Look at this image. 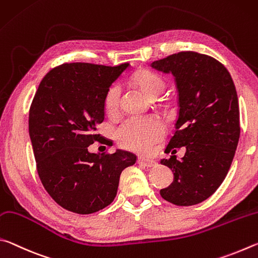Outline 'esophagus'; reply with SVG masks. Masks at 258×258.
<instances>
[{"instance_id":"34e87169","label":"esophagus","mask_w":258,"mask_h":258,"mask_svg":"<svg viewBox=\"0 0 258 258\" xmlns=\"http://www.w3.org/2000/svg\"><path fill=\"white\" fill-rule=\"evenodd\" d=\"M138 163L145 165V166H147V168H151V166H154L156 164V162L153 161V160H150V159H146V157L139 156L138 157Z\"/></svg>"}]
</instances>
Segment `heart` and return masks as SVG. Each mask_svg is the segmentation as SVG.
<instances>
[{
    "label": "heart",
    "mask_w": 258,
    "mask_h": 258,
    "mask_svg": "<svg viewBox=\"0 0 258 258\" xmlns=\"http://www.w3.org/2000/svg\"><path fill=\"white\" fill-rule=\"evenodd\" d=\"M132 83L139 88L147 98L154 99L163 93L165 81L161 76L148 70L138 71L132 77ZM121 96V87L113 85L108 88L105 95V107L107 112L114 113L119 107ZM164 126L162 122L154 117L146 119L125 120L117 130V141L126 150L148 151L153 144H155L162 137Z\"/></svg>",
    "instance_id": "b5f03b06"
}]
</instances>
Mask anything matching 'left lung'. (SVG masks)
<instances>
[{"label": "left lung", "mask_w": 258, "mask_h": 258, "mask_svg": "<svg viewBox=\"0 0 258 258\" xmlns=\"http://www.w3.org/2000/svg\"><path fill=\"white\" fill-rule=\"evenodd\" d=\"M151 67L172 74L178 89L175 133L165 153L186 147L180 160H161L174 178L160 194L174 205H195L213 195L232 163L240 136L237 90L227 68L205 54L179 52Z\"/></svg>", "instance_id": "obj_1"}]
</instances>
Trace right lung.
I'll return each instance as SVG.
<instances>
[{"instance_id": "obj_1", "label": "right lung", "mask_w": 258, "mask_h": 258, "mask_svg": "<svg viewBox=\"0 0 258 258\" xmlns=\"http://www.w3.org/2000/svg\"><path fill=\"white\" fill-rule=\"evenodd\" d=\"M129 63L107 67L64 63L40 81L29 110V136L37 172L48 195L78 214L103 210L114 201L120 174L137 156L117 150L95 154L96 125L104 121L105 95Z\"/></svg>"}]
</instances>
